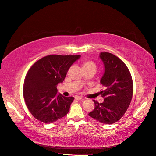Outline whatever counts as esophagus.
I'll list each match as a JSON object with an SVG mask.
<instances>
[{"label":"esophagus","instance_id":"esophagus-1","mask_svg":"<svg viewBox=\"0 0 156 156\" xmlns=\"http://www.w3.org/2000/svg\"><path fill=\"white\" fill-rule=\"evenodd\" d=\"M75 98L76 100H78V101H80V100L82 99V97H81V96H75Z\"/></svg>","mask_w":156,"mask_h":156}]
</instances>
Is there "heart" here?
<instances>
[{"label":"heart","instance_id":"b5f03b06","mask_svg":"<svg viewBox=\"0 0 156 156\" xmlns=\"http://www.w3.org/2000/svg\"><path fill=\"white\" fill-rule=\"evenodd\" d=\"M82 66H83V70H93L96 72L97 69L96 63L91 60H84L83 62Z\"/></svg>","mask_w":156,"mask_h":156}]
</instances>
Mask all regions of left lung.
Returning a JSON list of instances; mask_svg holds the SVG:
<instances>
[{
    "label": "left lung",
    "instance_id": "8db88e82",
    "mask_svg": "<svg viewBox=\"0 0 156 156\" xmlns=\"http://www.w3.org/2000/svg\"><path fill=\"white\" fill-rule=\"evenodd\" d=\"M105 71L101 84L105 90L100 92L102 103L94 100L95 107L88 115L102 123L112 124L119 120L127 110L133 93L131 73L125 63L109 52H101Z\"/></svg>",
    "mask_w": 156,
    "mask_h": 156
}]
</instances>
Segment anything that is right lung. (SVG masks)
I'll use <instances>...</instances> for the list:
<instances>
[{
	"instance_id": "right-lung-1",
	"label": "right lung",
	"mask_w": 156,
	"mask_h": 156,
	"mask_svg": "<svg viewBox=\"0 0 156 156\" xmlns=\"http://www.w3.org/2000/svg\"><path fill=\"white\" fill-rule=\"evenodd\" d=\"M81 55H49L35 62L24 81L23 97L33 116L45 123H52L69 112L73 97L57 93L71 65Z\"/></svg>"
}]
</instances>
